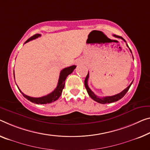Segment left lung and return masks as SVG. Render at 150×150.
<instances>
[{"instance_id":"left-lung-1","label":"left lung","mask_w":150,"mask_h":150,"mask_svg":"<svg viewBox=\"0 0 150 150\" xmlns=\"http://www.w3.org/2000/svg\"><path fill=\"white\" fill-rule=\"evenodd\" d=\"M114 37L115 38H121V40H123L125 42H126L125 40H124V39L122 38L121 36H119V35H113ZM127 46L129 47L128 45L127 44ZM130 50V48H129ZM130 51L131 52V50H130ZM88 78H89V74L88 72V74H87L86 78H85V80H84V85H85V88H86V91H87V93H88V95L91 96V98H93L94 100H95L96 102H97L98 103H100V104H106V103H113V102H116V101L120 100L121 98H122L125 95V94L127 93V92L129 91V89L131 85L132 84L133 82L129 84V86L127 87V88L123 90V91L121 92L120 93L117 94H115V95L113 96H105V97H103V98H100V97H98L96 95V94H94V93H93V91H91V88L88 87Z\"/></svg>"}]
</instances>
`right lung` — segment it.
Returning a JSON list of instances; mask_svg holds the SVG:
<instances>
[{
	"instance_id": "right-lung-1",
	"label": "right lung",
	"mask_w": 150,
	"mask_h": 150,
	"mask_svg": "<svg viewBox=\"0 0 150 150\" xmlns=\"http://www.w3.org/2000/svg\"><path fill=\"white\" fill-rule=\"evenodd\" d=\"M41 35L40 34H35L33 36H32L29 39H28L26 41H25V43H26L27 42H29V41H31L33 40H35V39L39 38L40 37ZM76 66H70V67H67L66 68H64L62 70L60 74H59V80H58V82H57V87L56 88V89L54 90V91L52 92L51 93H50L49 94L46 96H41V97H38V98H35V97H31V96H27L26 94H25L24 93H23L21 90L19 88V91L23 94L24 97L25 98H27V100L31 101V102L35 103V104H47V103H51L54 102V101L57 100V99L59 98V96H61L62 91L64 88V85H65V80L67 78L69 74H70L72 73L74 70L76 68ZM14 78H15V74H14Z\"/></svg>"
}]
</instances>
